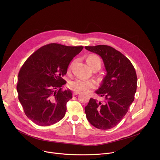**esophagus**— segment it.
I'll list each match as a JSON object with an SVG mask.
<instances>
[{"label":"esophagus","instance_id":"obj_1","mask_svg":"<svg viewBox=\"0 0 160 160\" xmlns=\"http://www.w3.org/2000/svg\"><path fill=\"white\" fill-rule=\"evenodd\" d=\"M80 91H77V90H74L73 92V95H77V94H80Z\"/></svg>","mask_w":160,"mask_h":160}]
</instances>
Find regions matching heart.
I'll return each instance as SVG.
<instances>
[{"instance_id":"obj_1","label":"heart","mask_w":160,"mask_h":160,"mask_svg":"<svg viewBox=\"0 0 160 160\" xmlns=\"http://www.w3.org/2000/svg\"><path fill=\"white\" fill-rule=\"evenodd\" d=\"M88 65L92 68H100L101 60L96 54H90L87 59ZM94 86V82L92 80L85 79L82 77H77L68 83V87L73 90H86Z\"/></svg>"}]
</instances>
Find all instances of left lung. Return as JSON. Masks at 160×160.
Returning a JSON list of instances; mask_svg holds the SVG:
<instances>
[{"label": "left lung", "mask_w": 160, "mask_h": 160, "mask_svg": "<svg viewBox=\"0 0 160 160\" xmlns=\"http://www.w3.org/2000/svg\"><path fill=\"white\" fill-rule=\"evenodd\" d=\"M85 48L102 58L107 72L101 87L96 91L104 101L90 98L85 108L86 117L96 128L110 129L120 122L134 100L138 82L135 70L126 56L109 45Z\"/></svg>", "instance_id": "left-lung-1"}]
</instances>
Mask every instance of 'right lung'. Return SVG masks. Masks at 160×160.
<instances>
[{"mask_svg": "<svg viewBox=\"0 0 160 160\" xmlns=\"http://www.w3.org/2000/svg\"><path fill=\"white\" fill-rule=\"evenodd\" d=\"M83 48L49 43L33 52L21 66L16 87L18 99L27 117L35 124L49 126L64 117L72 93L62 90L66 83L62 77Z\"/></svg>", "mask_w": 160, "mask_h": 160, "instance_id": "add662e5", "label": "right lung"}]
</instances>
